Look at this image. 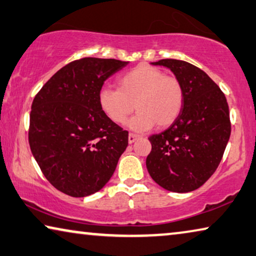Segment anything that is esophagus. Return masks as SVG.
I'll return each mask as SVG.
<instances>
[{"label":"esophagus","instance_id":"esophagus-1","mask_svg":"<svg viewBox=\"0 0 256 256\" xmlns=\"http://www.w3.org/2000/svg\"><path fill=\"white\" fill-rule=\"evenodd\" d=\"M137 138H138V136L135 135V134H129V135H128V142H129V144H132L134 142H135Z\"/></svg>","mask_w":256,"mask_h":256}]
</instances>
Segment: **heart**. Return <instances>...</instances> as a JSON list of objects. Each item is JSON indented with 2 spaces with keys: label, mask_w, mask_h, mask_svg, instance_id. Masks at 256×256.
I'll use <instances>...</instances> for the list:
<instances>
[{
  "label": "heart",
  "mask_w": 256,
  "mask_h": 256,
  "mask_svg": "<svg viewBox=\"0 0 256 256\" xmlns=\"http://www.w3.org/2000/svg\"><path fill=\"white\" fill-rule=\"evenodd\" d=\"M98 105L112 122L122 124L136 108L129 127L145 132L156 124L164 129L178 120L184 105V88L178 78L162 70L140 64L118 80V89L103 88Z\"/></svg>",
  "instance_id": "obj_1"
}]
</instances>
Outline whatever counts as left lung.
Instances as JSON below:
<instances>
[{"label":"left lung","instance_id":"obj_1","mask_svg":"<svg viewBox=\"0 0 256 256\" xmlns=\"http://www.w3.org/2000/svg\"><path fill=\"white\" fill-rule=\"evenodd\" d=\"M184 88V105L178 120L166 130L148 137L152 150L146 158L148 174L172 192L194 191L214 174L230 138L226 98L202 70L190 62L161 60Z\"/></svg>","mask_w":256,"mask_h":256}]
</instances>
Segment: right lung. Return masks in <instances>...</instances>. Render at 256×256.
Returning <instances> with one entry per match:
<instances>
[{
    "instance_id": "right-lung-1",
    "label": "right lung",
    "mask_w": 256,
    "mask_h": 256,
    "mask_svg": "<svg viewBox=\"0 0 256 256\" xmlns=\"http://www.w3.org/2000/svg\"><path fill=\"white\" fill-rule=\"evenodd\" d=\"M128 62L86 57L62 68L35 96L30 151L50 184L70 196L100 191L128 145V132L98 105L106 78Z\"/></svg>"
}]
</instances>
